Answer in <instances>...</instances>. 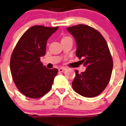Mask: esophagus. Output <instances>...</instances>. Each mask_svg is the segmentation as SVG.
<instances>
[{"instance_id": "1", "label": "esophagus", "mask_w": 126, "mask_h": 126, "mask_svg": "<svg viewBox=\"0 0 126 126\" xmlns=\"http://www.w3.org/2000/svg\"><path fill=\"white\" fill-rule=\"evenodd\" d=\"M65 70V67H60L59 68V72H63Z\"/></svg>"}]
</instances>
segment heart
Wrapping results in <instances>:
<instances>
[{
    "label": "heart",
    "instance_id": "obj_1",
    "mask_svg": "<svg viewBox=\"0 0 126 126\" xmlns=\"http://www.w3.org/2000/svg\"><path fill=\"white\" fill-rule=\"evenodd\" d=\"M67 39H71L69 37H68V36H65V37H63V38H62V41L67 40Z\"/></svg>",
    "mask_w": 126,
    "mask_h": 126
}]
</instances>
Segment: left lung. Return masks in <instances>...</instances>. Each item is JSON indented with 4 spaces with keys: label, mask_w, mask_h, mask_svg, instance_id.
<instances>
[{
    "label": "left lung",
    "mask_w": 126,
    "mask_h": 126,
    "mask_svg": "<svg viewBox=\"0 0 126 126\" xmlns=\"http://www.w3.org/2000/svg\"><path fill=\"white\" fill-rule=\"evenodd\" d=\"M67 30L76 41V56L87 67L81 73L75 71L73 90L86 97L99 95L108 84L113 69L107 43L99 32L87 25L70 27Z\"/></svg>",
    "instance_id": "8db88e82"
}]
</instances>
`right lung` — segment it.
Here are the masks:
<instances>
[{
  "label": "right lung",
  "mask_w": 126,
  "mask_h": 126,
  "mask_svg": "<svg viewBox=\"0 0 126 126\" xmlns=\"http://www.w3.org/2000/svg\"><path fill=\"white\" fill-rule=\"evenodd\" d=\"M58 29L59 27H31L20 37L12 53V77L20 92L28 97L39 98L52 87L57 69H47L40 58L46 53L48 38Z\"/></svg>",
  "instance_id": "1"
}]
</instances>
